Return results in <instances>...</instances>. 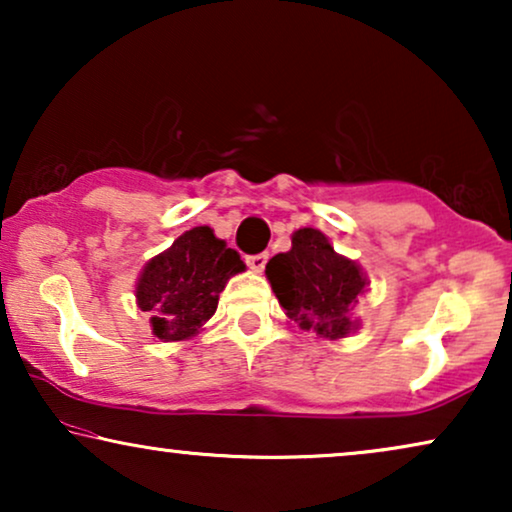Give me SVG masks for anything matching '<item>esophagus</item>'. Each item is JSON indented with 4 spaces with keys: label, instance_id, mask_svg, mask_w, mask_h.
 <instances>
[{
    "label": "esophagus",
    "instance_id": "esophagus-1",
    "mask_svg": "<svg viewBox=\"0 0 512 512\" xmlns=\"http://www.w3.org/2000/svg\"><path fill=\"white\" fill-rule=\"evenodd\" d=\"M265 263H268V254H265V251H261V254L247 256V265L254 272H261L265 268Z\"/></svg>",
    "mask_w": 512,
    "mask_h": 512
}]
</instances>
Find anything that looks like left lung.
Instances as JSON below:
<instances>
[{
	"label": "left lung",
	"mask_w": 512,
	"mask_h": 512,
	"mask_svg": "<svg viewBox=\"0 0 512 512\" xmlns=\"http://www.w3.org/2000/svg\"><path fill=\"white\" fill-rule=\"evenodd\" d=\"M265 275L286 317L303 331L338 340L359 326L352 319V310L366 291L368 279L354 261L335 254L321 230H296L291 249L272 256Z\"/></svg>",
	"instance_id": "1"
}]
</instances>
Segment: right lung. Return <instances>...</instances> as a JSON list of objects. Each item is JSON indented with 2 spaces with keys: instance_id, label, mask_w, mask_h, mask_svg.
Here are the masks:
<instances>
[{
  "instance_id": "add662e5",
  "label": "right lung",
  "mask_w": 512,
  "mask_h": 512,
  "mask_svg": "<svg viewBox=\"0 0 512 512\" xmlns=\"http://www.w3.org/2000/svg\"><path fill=\"white\" fill-rule=\"evenodd\" d=\"M242 270L240 254L226 247L212 228H191L144 265L135 286L137 305L151 314L156 338L188 340L216 312L228 279Z\"/></svg>"
}]
</instances>
